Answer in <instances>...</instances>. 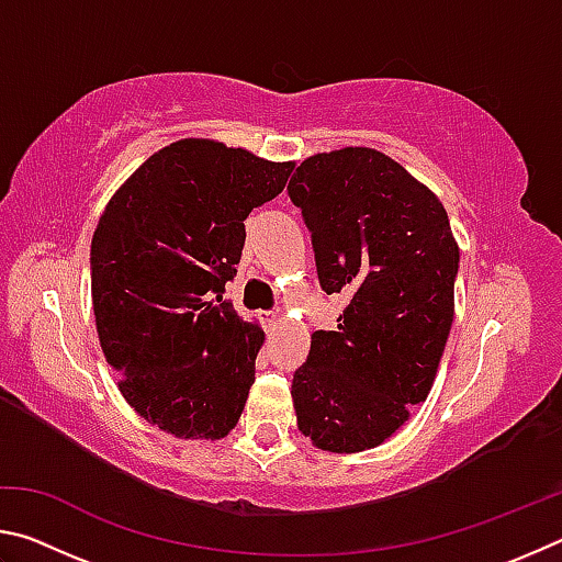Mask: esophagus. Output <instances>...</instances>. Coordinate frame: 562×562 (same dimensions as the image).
Returning <instances> with one entry per match:
<instances>
[{"mask_svg": "<svg viewBox=\"0 0 562 562\" xmlns=\"http://www.w3.org/2000/svg\"><path fill=\"white\" fill-rule=\"evenodd\" d=\"M265 327H268V331H274L280 327V315L278 312H268V315H265Z\"/></svg>", "mask_w": 562, "mask_h": 562, "instance_id": "1", "label": "esophagus"}]
</instances>
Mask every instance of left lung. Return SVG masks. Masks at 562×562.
Masks as SVG:
<instances>
[{
  "label": "left lung",
  "mask_w": 562,
  "mask_h": 562,
  "mask_svg": "<svg viewBox=\"0 0 562 562\" xmlns=\"http://www.w3.org/2000/svg\"><path fill=\"white\" fill-rule=\"evenodd\" d=\"M288 190L312 233L322 290L349 297L337 331H315L294 372L297 429L329 453L374 449L431 392L459 243L439 195L376 148L304 158Z\"/></svg>",
  "instance_id": "obj_1"
}]
</instances>
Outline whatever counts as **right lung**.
I'll use <instances>...</instances> for the list:
<instances>
[{
  "instance_id": "add662e5",
  "label": "right lung",
  "mask_w": 562,
  "mask_h": 562,
  "mask_svg": "<svg viewBox=\"0 0 562 562\" xmlns=\"http://www.w3.org/2000/svg\"><path fill=\"white\" fill-rule=\"evenodd\" d=\"M292 160L215 138L156 150L111 195L91 240L103 357L133 412L176 439H225L240 422L265 331L223 302L245 217L282 193Z\"/></svg>"
}]
</instances>
